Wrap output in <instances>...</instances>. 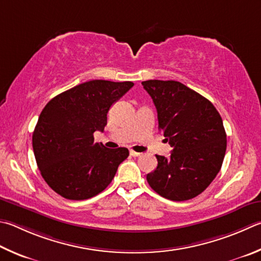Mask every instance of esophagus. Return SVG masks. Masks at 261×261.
<instances>
[{
	"label": "esophagus",
	"instance_id": "esophagus-1",
	"mask_svg": "<svg viewBox=\"0 0 261 261\" xmlns=\"http://www.w3.org/2000/svg\"><path fill=\"white\" fill-rule=\"evenodd\" d=\"M130 155L131 156H135V158H136V156H140V153H138V151H135V150H130Z\"/></svg>",
	"mask_w": 261,
	"mask_h": 261
}]
</instances>
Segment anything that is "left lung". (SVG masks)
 I'll return each mask as SVG.
<instances>
[{"label": "left lung", "mask_w": 261, "mask_h": 261, "mask_svg": "<svg viewBox=\"0 0 261 261\" xmlns=\"http://www.w3.org/2000/svg\"><path fill=\"white\" fill-rule=\"evenodd\" d=\"M158 111L159 130L172 147L167 159L147 174L149 186L162 197L187 201L205 191L220 171L227 139L221 116L212 102L177 81L141 83Z\"/></svg>", "instance_id": "left-lung-1"}]
</instances>
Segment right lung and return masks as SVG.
Listing matches in <instances>:
<instances>
[{
	"mask_svg": "<svg viewBox=\"0 0 261 261\" xmlns=\"http://www.w3.org/2000/svg\"><path fill=\"white\" fill-rule=\"evenodd\" d=\"M132 87L92 80L52 98L41 112L33 150L42 177L60 196L87 200L112 182L129 150L106 148L94 143L93 134L103 131L111 106Z\"/></svg>",
	"mask_w": 261,
	"mask_h": 261,
	"instance_id": "obj_1",
	"label": "right lung"
}]
</instances>
